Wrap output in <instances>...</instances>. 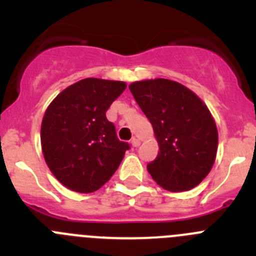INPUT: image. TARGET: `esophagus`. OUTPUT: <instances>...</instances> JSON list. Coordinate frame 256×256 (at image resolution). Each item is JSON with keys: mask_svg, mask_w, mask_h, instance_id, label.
I'll return each mask as SVG.
<instances>
[{"mask_svg": "<svg viewBox=\"0 0 256 256\" xmlns=\"http://www.w3.org/2000/svg\"><path fill=\"white\" fill-rule=\"evenodd\" d=\"M131 144H132L134 148H138L140 144H142V142H140L139 139H136V138H134V139L131 140Z\"/></svg>", "mask_w": 256, "mask_h": 256, "instance_id": "obj_1", "label": "esophagus"}]
</instances>
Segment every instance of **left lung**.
I'll return each instance as SVG.
<instances>
[{
	"label": "left lung",
	"mask_w": 256,
	"mask_h": 256,
	"mask_svg": "<svg viewBox=\"0 0 256 256\" xmlns=\"http://www.w3.org/2000/svg\"><path fill=\"white\" fill-rule=\"evenodd\" d=\"M134 98L149 118L159 144L148 172L170 192L200 184L216 159V124L197 94L170 80H140L128 86Z\"/></svg>",
	"instance_id": "obj_1"
}]
</instances>
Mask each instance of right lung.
Masks as SVG:
<instances>
[{
	"label": "right lung",
	"mask_w": 256,
	"mask_h": 256,
	"mask_svg": "<svg viewBox=\"0 0 256 256\" xmlns=\"http://www.w3.org/2000/svg\"><path fill=\"white\" fill-rule=\"evenodd\" d=\"M125 82L86 78L59 93L42 122V149L56 179L69 190L90 193L110 180L128 142L118 140L106 117Z\"/></svg>",
	"instance_id": "1"
}]
</instances>
